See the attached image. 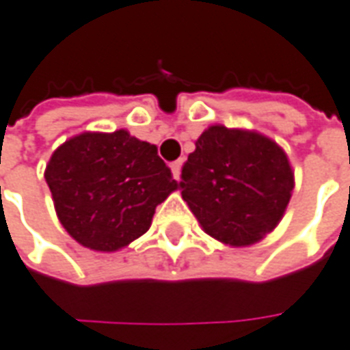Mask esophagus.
<instances>
[{
  "label": "esophagus",
  "mask_w": 350,
  "mask_h": 350,
  "mask_svg": "<svg viewBox=\"0 0 350 350\" xmlns=\"http://www.w3.org/2000/svg\"><path fill=\"white\" fill-rule=\"evenodd\" d=\"M181 165H183V159H177V161H173L171 163V171H173V177L179 181L181 179Z\"/></svg>",
  "instance_id": "34e87169"
}]
</instances>
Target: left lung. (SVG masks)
Instances as JSON below:
<instances>
[{"label":"left lung","instance_id":"left-lung-1","mask_svg":"<svg viewBox=\"0 0 350 350\" xmlns=\"http://www.w3.org/2000/svg\"><path fill=\"white\" fill-rule=\"evenodd\" d=\"M179 189L206 234L241 247L280 222L294 173L273 140L257 132L210 126L183 165Z\"/></svg>","mask_w":350,"mask_h":350}]
</instances>
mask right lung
<instances>
[{
    "label": "right lung",
    "instance_id": "right-lung-1",
    "mask_svg": "<svg viewBox=\"0 0 350 350\" xmlns=\"http://www.w3.org/2000/svg\"><path fill=\"white\" fill-rule=\"evenodd\" d=\"M56 214L83 247L116 251L148 232L155 206L179 185L154 144L83 132L52 154L44 173Z\"/></svg>",
    "mask_w": 350,
    "mask_h": 350
}]
</instances>
